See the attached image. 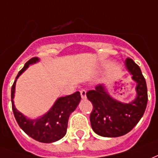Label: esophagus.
I'll list each match as a JSON object with an SVG mask.
<instances>
[{
    "label": "esophagus",
    "instance_id": "1",
    "mask_svg": "<svg viewBox=\"0 0 158 158\" xmlns=\"http://www.w3.org/2000/svg\"><path fill=\"white\" fill-rule=\"evenodd\" d=\"M80 96H81V98H82L83 99H85V98H86V90H84V89H82V90H80Z\"/></svg>",
    "mask_w": 158,
    "mask_h": 158
}]
</instances>
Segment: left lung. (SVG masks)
I'll use <instances>...</instances> for the list:
<instances>
[{"label": "left lung", "instance_id": "left-lung-1", "mask_svg": "<svg viewBox=\"0 0 158 158\" xmlns=\"http://www.w3.org/2000/svg\"><path fill=\"white\" fill-rule=\"evenodd\" d=\"M126 68L136 82V98L128 103L121 102L110 96L103 85L88 90L87 98L93 109L90 113L91 127L102 137H120L129 133L139 121L146 109L148 95L147 86L139 67L132 59L125 61Z\"/></svg>", "mask_w": 158, "mask_h": 158}]
</instances>
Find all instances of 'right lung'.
<instances>
[{
    "label": "right lung",
    "mask_w": 158,
    "mask_h": 158,
    "mask_svg": "<svg viewBox=\"0 0 158 158\" xmlns=\"http://www.w3.org/2000/svg\"><path fill=\"white\" fill-rule=\"evenodd\" d=\"M38 60L37 57H33L19 72L11 90L12 109L18 124L27 135L42 143H53L65 136L69 116L79 105L81 97L79 91H76L73 94L59 98L47 113L35 120H31L19 112L15 108L14 102L16 80L29 68L30 65L36 63Z\"/></svg>",
    "instance_id": "add662e5"
}]
</instances>
